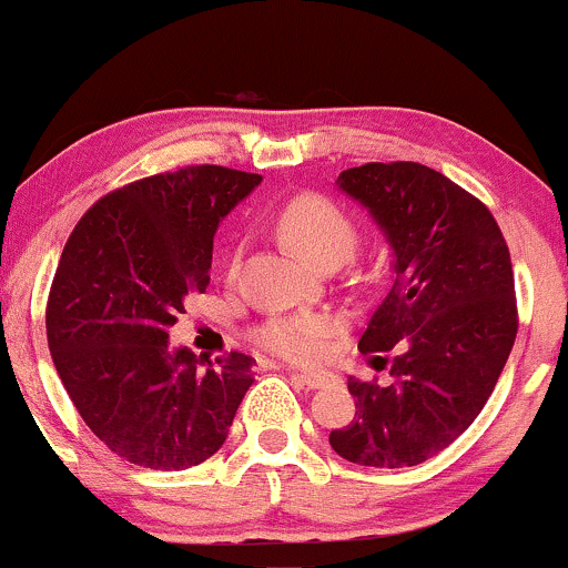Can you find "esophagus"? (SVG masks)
I'll use <instances>...</instances> for the list:
<instances>
[{"mask_svg": "<svg viewBox=\"0 0 568 568\" xmlns=\"http://www.w3.org/2000/svg\"><path fill=\"white\" fill-rule=\"evenodd\" d=\"M292 378L297 384H303L305 388H322V386H333L335 384V375L329 373H292Z\"/></svg>", "mask_w": 568, "mask_h": 568, "instance_id": "34e87169", "label": "esophagus"}]
</instances>
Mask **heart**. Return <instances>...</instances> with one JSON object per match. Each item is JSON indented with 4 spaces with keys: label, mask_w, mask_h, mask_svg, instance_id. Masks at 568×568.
I'll return each instance as SVG.
<instances>
[{
    "label": "heart",
    "mask_w": 568,
    "mask_h": 568,
    "mask_svg": "<svg viewBox=\"0 0 568 568\" xmlns=\"http://www.w3.org/2000/svg\"><path fill=\"white\" fill-rule=\"evenodd\" d=\"M282 239L301 257L314 265L343 263L356 246V225L352 214L333 199L318 193H301L290 199L276 216ZM241 265V246L227 254V276ZM341 333V318L329 311H297L271 316L254 329V346L284 362H316L327 352V343Z\"/></svg>",
    "instance_id": "heart-1"
}]
</instances>
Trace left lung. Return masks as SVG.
<instances>
[{
    "label": "left lung",
    "mask_w": 568,
    "mask_h": 568,
    "mask_svg": "<svg viewBox=\"0 0 568 568\" xmlns=\"http://www.w3.org/2000/svg\"><path fill=\"white\" fill-rule=\"evenodd\" d=\"M337 184L392 246V286L359 337L388 362L392 384L348 378L354 422L329 432L362 467H416L437 456L488 403L518 335L507 241L486 203L429 165L365 163Z\"/></svg>",
    "instance_id": "1"
}]
</instances>
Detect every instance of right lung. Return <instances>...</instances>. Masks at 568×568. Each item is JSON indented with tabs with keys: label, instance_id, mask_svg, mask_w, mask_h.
<instances>
[{
	"label": "right lung",
	"instance_id": "right-lung-1",
	"mask_svg": "<svg viewBox=\"0 0 568 568\" xmlns=\"http://www.w3.org/2000/svg\"><path fill=\"white\" fill-rule=\"evenodd\" d=\"M260 174L187 165L95 201L63 246L48 297V346L82 422L146 469L206 462L252 386V356L203 362L169 346L190 295L206 292L214 233Z\"/></svg>",
	"mask_w": 568,
	"mask_h": 568
}]
</instances>
